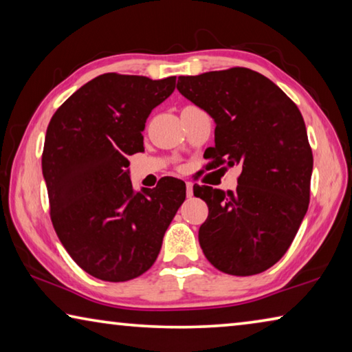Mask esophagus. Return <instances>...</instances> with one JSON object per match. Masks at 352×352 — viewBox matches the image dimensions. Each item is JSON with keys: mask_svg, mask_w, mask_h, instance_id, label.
<instances>
[{"mask_svg": "<svg viewBox=\"0 0 352 352\" xmlns=\"http://www.w3.org/2000/svg\"><path fill=\"white\" fill-rule=\"evenodd\" d=\"M186 195L188 197H192L194 195V184L190 182H186Z\"/></svg>", "mask_w": 352, "mask_h": 352, "instance_id": "34e87169", "label": "esophagus"}]
</instances>
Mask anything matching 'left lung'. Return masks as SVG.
<instances>
[{
  "label": "left lung",
  "mask_w": 352,
  "mask_h": 352,
  "mask_svg": "<svg viewBox=\"0 0 352 352\" xmlns=\"http://www.w3.org/2000/svg\"><path fill=\"white\" fill-rule=\"evenodd\" d=\"M177 90L214 119L216 164H239L236 190L194 186L210 214L199 230L206 259L220 272L250 276L287 252L311 195L312 151L298 107L248 68L180 76Z\"/></svg>",
  "instance_id": "obj_1"
}]
</instances>
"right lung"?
<instances>
[{
	"label": "right lung",
	"instance_id": "right-lung-1",
	"mask_svg": "<svg viewBox=\"0 0 352 352\" xmlns=\"http://www.w3.org/2000/svg\"><path fill=\"white\" fill-rule=\"evenodd\" d=\"M175 79L98 76L47 126L41 169L52 225L76 264L102 281H129L151 269L186 197V184L172 177L135 192L127 160L144 151L147 118L174 93Z\"/></svg>",
	"mask_w": 352,
	"mask_h": 352
}]
</instances>
